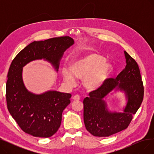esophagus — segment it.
Segmentation results:
<instances>
[{
	"instance_id": "1",
	"label": "esophagus",
	"mask_w": 154,
	"mask_h": 154,
	"mask_svg": "<svg viewBox=\"0 0 154 154\" xmlns=\"http://www.w3.org/2000/svg\"><path fill=\"white\" fill-rule=\"evenodd\" d=\"M72 99L74 100H79L80 99V97L79 95H75L74 97H73Z\"/></svg>"
}]
</instances>
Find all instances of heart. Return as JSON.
<instances>
[{"mask_svg":"<svg viewBox=\"0 0 154 154\" xmlns=\"http://www.w3.org/2000/svg\"><path fill=\"white\" fill-rule=\"evenodd\" d=\"M112 70L111 64L96 53L86 54L73 62L72 69L63 67L62 74L64 81L70 85L76 82V77L83 78L84 86L88 90H95L105 82Z\"/></svg>","mask_w":154,"mask_h":154,"instance_id":"1","label":"heart"}]
</instances>
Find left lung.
<instances>
[{"label":"left lung","mask_w":154,"mask_h":154,"mask_svg":"<svg viewBox=\"0 0 154 154\" xmlns=\"http://www.w3.org/2000/svg\"><path fill=\"white\" fill-rule=\"evenodd\" d=\"M124 54L127 63L125 69L116 79H107L83 101L85 126L94 136L109 137L125 130L142 102L144 91L139 66L126 51ZM115 88L124 91L128 99L122 113L109 112L103 100Z\"/></svg>","instance_id":"8db88e82"}]
</instances>
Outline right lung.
Instances as JSON below:
<instances>
[{"mask_svg":"<svg viewBox=\"0 0 154 154\" xmlns=\"http://www.w3.org/2000/svg\"><path fill=\"white\" fill-rule=\"evenodd\" d=\"M74 44L69 36L34 41L12 60L6 84L7 109L24 132L38 137L52 136L60 126L62 112L70 103L72 95L52 91L36 95L28 91L22 80L23 67L44 59L57 72L64 52Z\"/></svg>","mask_w":154,"mask_h":154,"instance_id":"1","label":"right lung"}]
</instances>
